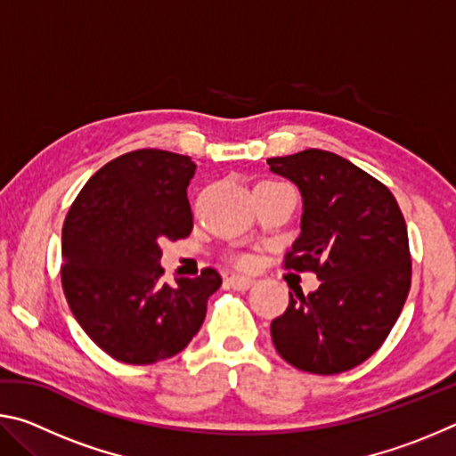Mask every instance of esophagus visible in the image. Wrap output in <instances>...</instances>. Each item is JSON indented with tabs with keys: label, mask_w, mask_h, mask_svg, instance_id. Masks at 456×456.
Wrapping results in <instances>:
<instances>
[{
	"label": "esophagus",
	"mask_w": 456,
	"mask_h": 456,
	"mask_svg": "<svg viewBox=\"0 0 456 456\" xmlns=\"http://www.w3.org/2000/svg\"><path fill=\"white\" fill-rule=\"evenodd\" d=\"M227 281H229V285L233 289H249L253 283H256V280H251V277H245V275H231V277H227Z\"/></svg>",
	"instance_id": "obj_1"
}]
</instances>
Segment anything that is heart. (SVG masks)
<instances>
[{"label":"heart","instance_id":"b5f03b06","mask_svg":"<svg viewBox=\"0 0 456 456\" xmlns=\"http://www.w3.org/2000/svg\"><path fill=\"white\" fill-rule=\"evenodd\" d=\"M235 261H237V264H241V265H247V264H249V257H245V256H237V257H235Z\"/></svg>","mask_w":456,"mask_h":456}]
</instances>
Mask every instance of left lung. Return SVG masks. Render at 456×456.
Here are the masks:
<instances>
[{"label":"left lung","instance_id":"left-lung-1","mask_svg":"<svg viewBox=\"0 0 456 456\" xmlns=\"http://www.w3.org/2000/svg\"><path fill=\"white\" fill-rule=\"evenodd\" d=\"M267 165L304 199L302 233L283 267L322 281L307 296L289 293L272 322L273 346L304 372H346L380 348L411 291L403 211L386 184L334 152L307 149Z\"/></svg>","mask_w":456,"mask_h":456}]
</instances>
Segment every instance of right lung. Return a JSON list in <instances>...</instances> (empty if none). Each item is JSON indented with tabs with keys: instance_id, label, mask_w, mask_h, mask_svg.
I'll list each match as a JSON object with an SVG mask.
<instances>
[{
	"instance_id": "add662e5",
	"label": "right lung",
	"mask_w": 456,
	"mask_h": 456,
	"mask_svg": "<svg viewBox=\"0 0 456 456\" xmlns=\"http://www.w3.org/2000/svg\"><path fill=\"white\" fill-rule=\"evenodd\" d=\"M191 157L141 149L90 176L61 229V288L82 330L108 356L146 366L184 350L221 285L217 269L160 283V239L192 229Z\"/></svg>"
}]
</instances>
